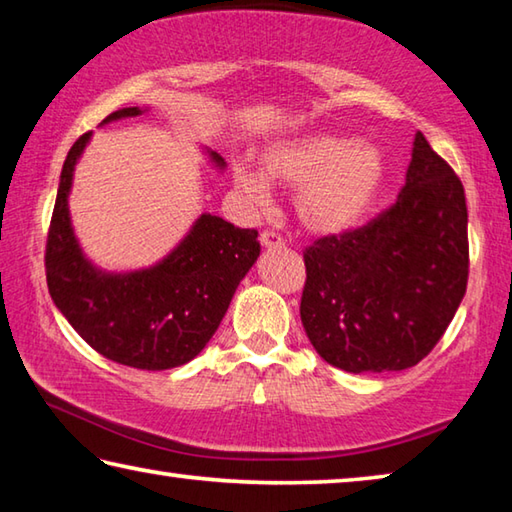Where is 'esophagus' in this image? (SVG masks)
I'll use <instances>...</instances> for the list:
<instances>
[{
  "label": "esophagus",
  "mask_w": 512,
  "mask_h": 512,
  "mask_svg": "<svg viewBox=\"0 0 512 512\" xmlns=\"http://www.w3.org/2000/svg\"><path fill=\"white\" fill-rule=\"evenodd\" d=\"M259 241H262L264 248H282L284 246L282 235L275 230H264L262 235H259Z\"/></svg>",
  "instance_id": "obj_1"
}]
</instances>
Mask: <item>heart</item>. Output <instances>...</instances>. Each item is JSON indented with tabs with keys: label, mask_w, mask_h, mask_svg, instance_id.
<instances>
[{
	"label": "heart",
	"mask_w": 512,
	"mask_h": 512,
	"mask_svg": "<svg viewBox=\"0 0 512 512\" xmlns=\"http://www.w3.org/2000/svg\"><path fill=\"white\" fill-rule=\"evenodd\" d=\"M264 171L235 162L232 178L248 203L271 198V180L296 187V212L309 230L334 235L357 225L384 183V155L368 142L334 133H311L266 146Z\"/></svg>",
	"instance_id": "obj_1"
}]
</instances>
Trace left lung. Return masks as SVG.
I'll use <instances>...</instances> for the list:
<instances>
[{"instance_id":"obj_1","label":"left lung","mask_w":512,"mask_h":512,"mask_svg":"<svg viewBox=\"0 0 512 512\" xmlns=\"http://www.w3.org/2000/svg\"><path fill=\"white\" fill-rule=\"evenodd\" d=\"M302 255L300 318L320 357L354 375L411 368L443 339L467 289L461 178L418 133L397 201Z\"/></svg>"}]
</instances>
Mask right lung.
Here are the masks:
<instances>
[{
    "label": "right lung",
    "instance_id": "obj_1",
    "mask_svg": "<svg viewBox=\"0 0 512 512\" xmlns=\"http://www.w3.org/2000/svg\"><path fill=\"white\" fill-rule=\"evenodd\" d=\"M142 115L121 108L103 124ZM92 133L69 149L51 214L45 268L51 300L81 339L110 361L140 370H169L192 361L221 325L239 282L259 257L257 230L203 214L160 264L135 273H103L81 253L69 223L74 164ZM223 167L219 153H210Z\"/></svg>",
    "mask_w": 512,
    "mask_h": 512
}]
</instances>
